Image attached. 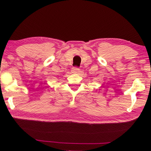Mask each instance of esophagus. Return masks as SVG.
Returning a JSON list of instances; mask_svg holds the SVG:
<instances>
[{
    "label": "esophagus",
    "mask_w": 151,
    "mask_h": 151,
    "mask_svg": "<svg viewBox=\"0 0 151 151\" xmlns=\"http://www.w3.org/2000/svg\"><path fill=\"white\" fill-rule=\"evenodd\" d=\"M72 71H73V73H78V72L80 71V69L78 67H74L72 68Z\"/></svg>",
    "instance_id": "obj_1"
}]
</instances>
